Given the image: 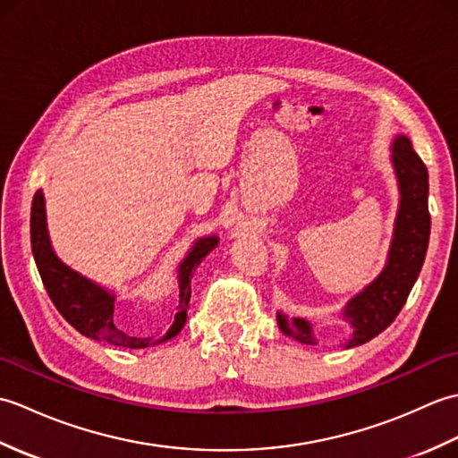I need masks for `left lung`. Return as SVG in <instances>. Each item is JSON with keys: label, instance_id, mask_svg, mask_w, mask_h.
I'll return each instance as SVG.
<instances>
[{"label": "left lung", "instance_id": "1", "mask_svg": "<svg viewBox=\"0 0 458 458\" xmlns=\"http://www.w3.org/2000/svg\"><path fill=\"white\" fill-rule=\"evenodd\" d=\"M390 161L400 189L394 236L384 269L374 281L346 301L340 317L350 327L344 348H354L377 336L394 323L405 305L407 295L420 277L431 234V216L427 208L429 199V174L413 151L410 138L395 135L390 145ZM277 325L285 336L303 344H318L315 327L303 317H287L277 310Z\"/></svg>", "mask_w": 458, "mask_h": 458}]
</instances>
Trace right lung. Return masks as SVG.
<instances>
[{"mask_svg": "<svg viewBox=\"0 0 458 458\" xmlns=\"http://www.w3.org/2000/svg\"><path fill=\"white\" fill-rule=\"evenodd\" d=\"M218 246V236L210 234L194 240V244L182 258L177 269L179 281V305L173 315L171 327L159 336L138 338L125 335L118 328L114 320L115 307V291L98 285L96 281L81 276L79 271L68 267L64 261L55 254V248L48 236L47 224V207L43 191H37L31 204V250L38 269V276L43 279L48 297L55 303L56 310L64 317L71 327L79 330L81 335L100 343H108L114 346L125 348H151L167 343L177 336L184 323H187V310L191 299V279L194 269L210 251Z\"/></svg>", "mask_w": 458, "mask_h": 458, "instance_id": "obj_1", "label": "right lung"}]
</instances>
